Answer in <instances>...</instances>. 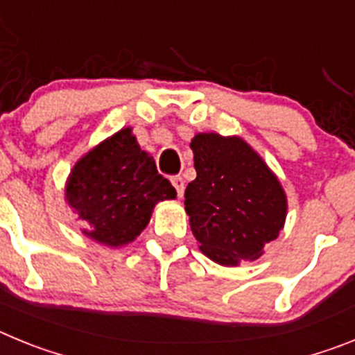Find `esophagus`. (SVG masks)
Instances as JSON below:
<instances>
[{"instance_id":"1","label":"esophagus","mask_w":355,"mask_h":355,"mask_svg":"<svg viewBox=\"0 0 355 355\" xmlns=\"http://www.w3.org/2000/svg\"><path fill=\"white\" fill-rule=\"evenodd\" d=\"M172 187L175 188V192H178V197H183L184 193V180L181 178V175H174L172 178Z\"/></svg>"}]
</instances>
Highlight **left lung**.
Segmentation results:
<instances>
[{
    "label": "left lung",
    "instance_id": "obj_1",
    "mask_svg": "<svg viewBox=\"0 0 355 355\" xmlns=\"http://www.w3.org/2000/svg\"><path fill=\"white\" fill-rule=\"evenodd\" d=\"M190 147L197 178L184 190V209L200 252L222 266L258 259L286 222L279 178L240 137L197 133Z\"/></svg>",
    "mask_w": 355,
    "mask_h": 355
}]
</instances>
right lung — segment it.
<instances>
[{"instance_id":"add662e5","label":"right lung","mask_w":355,"mask_h":355,"mask_svg":"<svg viewBox=\"0 0 355 355\" xmlns=\"http://www.w3.org/2000/svg\"><path fill=\"white\" fill-rule=\"evenodd\" d=\"M172 199L174 187L158 174L155 158L140 149L131 128L81 156L65 183V200L85 222L83 234L106 247L137 240L155 206Z\"/></svg>"}]
</instances>
